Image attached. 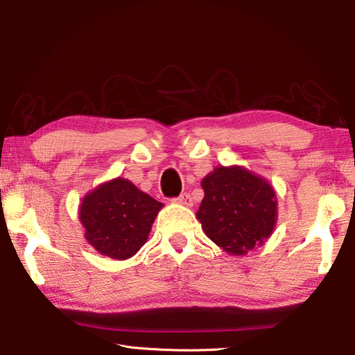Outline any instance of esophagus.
I'll return each instance as SVG.
<instances>
[{"label":"esophagus","instance_id":"obj_1","mask_svg":"<svg viewBox=\"0 0 355 355\" xmlns=\"http://www.w3.org/2000/svg\"><path fill=\"white\" fill-rule=\"evenodd\" d=\"M173 202H177V203H180V205H184V207H192V199L189 194L178 196L177 199H173Z\"/></svg>","mask_w":355,"mask_h":355}]
</instances>
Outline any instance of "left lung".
Listing matches in <instances>:
<instances>
[{
    "label": "left lung",
    "mask_w": 355,
    "mask_h": 355,
    "mask_svg": "<svg viewBox=\"0 0 355 355\" xmlns=\"http://www.w3.org/2000/svg\"><path fill=\"white\" fill-rule=\"evenodd\" d=\"M205 192L197 219L214 244L230 255L263 245L277 222L272 184L243 166H218L202 180Z\"/></svg>",
    "instance_id": "8db88e82"
}]
</instances>
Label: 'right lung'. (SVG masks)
I'll list each match as a JSON object with an SVG mask.
<instances>
[{
    "mask_svg": "<svg viewBox=\"0 0 355 355\" xmlns=\"http://www.w3.org/2000/svg\"><path fill=\"white\" fill-rule=\"evenodd\" d=\"M163 207L130 180L112 178L83 197L80 222L84 238L98 254L112 260H128L147 243Z\"/></svg>",
    "mask_w": 355,
    "mask_h": 355,
    "instance_id": "1",
    "label": "right lung"
}]
</instances>
